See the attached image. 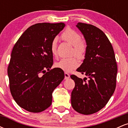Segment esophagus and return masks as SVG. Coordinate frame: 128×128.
Returning a JSON list of instances; mask_svg holds the SVG:
<instances>
[{"instance_id":"obj_1","label":"esophagus","mask_w":128,"mask_h":128,"mask_svg":"<svg viewBox=\"0 0 128 128\" xmlns=\"http://www.w3.org/2000/svg\"><path fill=\"white\" fill-rule=\"evenodd\" d=\"M64 76H65V77H64V79H68L70 78V74L66 72L64 73Z\"/></svg>"}]
</instances>
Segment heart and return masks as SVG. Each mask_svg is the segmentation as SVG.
<instances>
[{
    "instance_id": "heart-1",
    "label": "heart",
    "mask_w": 128,
    "mask_h": 128,
    "mask_svg": "<svg viewBox=\"0 0 128 128\" xmlns=\"http://www.w3.org/2000/svg\"><path fill=\"white\" fill-rule=\"evenodd\" d=\"M61 38L64 41L70 42L73 46V54L79 58H83L86 51V46L82 41V37L78 32L72 29H67L61 35ZM50 51L54 56L57 54V38H55L52 40L50 44ZM79 65L78 60L74 57L61 58L55 64L58 68L65 72L72 71L76 68Z\"/></svg>"
}]
</instances>
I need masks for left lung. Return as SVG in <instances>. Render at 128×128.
<instances>
[{"mask_svg":"<svg viewBox=\"0 0 128 128\" xmlns=\"http://www.w3.org/2000/svg\"><path fill=\"white\" fill-rule=\"evenodd\" d=\"M86 41L85 59L76 71L88 78L84 79L72 74L75 86L71 94L73 108L88 115L102 109L114 93L116 86L117 66L110 40L100 29L78 23L76 25Z\"/></svg>","mask_w":128,"mask_h":128,"instance_id":"8db88e82","label":"left lung"}]
</instances>
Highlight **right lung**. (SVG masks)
Here are the masks:
<instances>
[{
	"instance_id": "add662e5",
	"label": "right lung",
	"mask_w": 128,
	"mask_h": 128,
	"mask_svg": "<svg viewBox=\"0 0 128 128\" xmlns=\"http://www.w3.org/2000/svg\"><path fill=\"white\" fill-rule=\"evenodd\" d=\"M64 27V23H36L23 32L13 48L8 67L10 92L26 111L40 112L49 108L53 92L64 78L61 69L50 70L51 42Z\"/></svg>"
}]
</instances>
